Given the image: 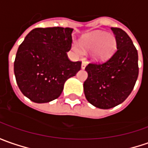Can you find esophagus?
<instances>
[{"mask_svg":"<svg viewBox=\"0 0 148 148\" xmlns=\"http://www.w3.org/2000/svg\"><path fill=\"white\" fill-rule=\"evenodd\" d=\"M86 66H87V63H86L85 61H83V62H82V64H81V68L84 69L86 68Z\"/></svg>","mask_w":148,"mask_h":148,"instance_id":"1","label":"esophagus"}]
</instances>
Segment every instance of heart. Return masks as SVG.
Here are the masks:
<instances>
[{"instance_id": "heart-1", "label": "heart", "mask_w": 148, "mask_h": 148, "mask_svg": "<svg viewBox=\"0 0 148 148\" xmlns=\"http://www.w3.org/2000/svg\"><path fill=\"white\" fill-rule=\"evenodd\" d=\"M80 46L76 43L72 45L73 50L78 55H82L83 51H92V58L97 61L109 59L115 51L116 42L115 38L101 31H93L86 33L80 38Z\"/></svg>"}]
</instances>
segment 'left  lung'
<instances>
[{
    "mask_svg": "<svg viewBox=\"0 0 148 148\" xmlns=\"http://www.w3.org/2000/svg\"><path fill=\"white\" fill-rule=\"evenodd\" d=\"M117 50L101 64L86 66L88 79L84 84L88 102L101 109H110L122 103L134 89L138 76V51L129 35L119 28H111Z\"/></svg>",
    "mask_w": 148,
    "mask_h": 148,
    "instance_id": "1",
    "label": "left lung"
}]
</instances>
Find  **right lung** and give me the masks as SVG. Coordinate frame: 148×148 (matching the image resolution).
I'll list each match as a JSON object with an SVG mask.
<instances>
[{"label": "right lung", "instance_id": "right-lung-1", "mask_svg": "<svg viewBox=\"0 0 148 148\" xmlns=\"http://www.w3.org/2000/svg\"><path fill=\"white\" fill-rule=\"evenodd\" d=\"M73 28H37L18 47L14 72L18 88L36 103L58 98L65 81L81 69V61L69 60Z\"/></svg>", "mask_w": 148, "mask_h": 148}]
</instances>
